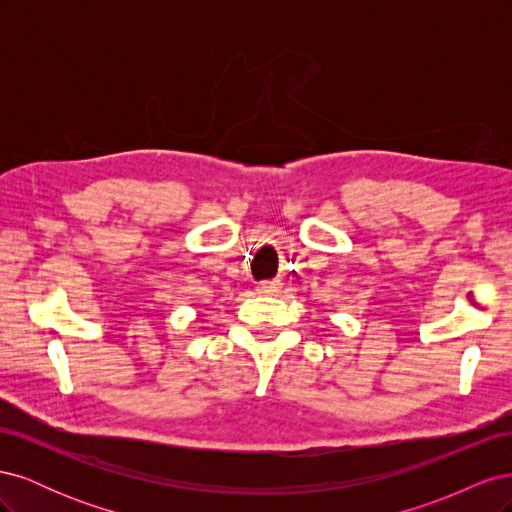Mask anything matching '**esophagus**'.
Returning <instances> with one entry per match:
<instances>
[{"label":"esophagus","instance_id":"1","mask_svg":"<svg viewBox=\"0 0 512 512\" xmlns=\"http://www.w3.org/2000/svg\"><path fill=\"white\" fill-rule=\"evenodd\" d=\"M282 290V282L280 280H271V282H260L258 284V292L262 294H277Z\"/></svg>","mask_w":512,"mask_h":512}]
</instances>
